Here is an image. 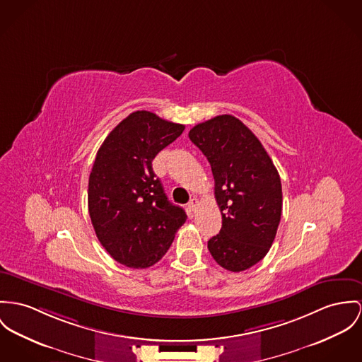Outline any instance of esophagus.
<instances>
[{"mask_svg": "<svg viewBox=\"0 0 362 362\" xmlns=\"http://www.w3.org/2000/svg\"><path fill=\"white\" fill-rule=\"evenodd\" d=\"M198 205H199V201H198L197 198H192V199L189 201V204H187V206H189V209H190L192 212H195V211H197Z\"/></svg>", "mask_w": 362, "mask_h": 362, "instance_id": "esophagus-1", "label": "esophagus"}]
</instances>
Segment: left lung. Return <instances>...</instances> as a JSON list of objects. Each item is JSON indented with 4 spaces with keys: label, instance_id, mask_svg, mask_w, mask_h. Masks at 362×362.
Instances as JSON below:
<instances>
[{
    "label": "left lung",
    "instance_id": "8db88e82",
    "mask_svg": "<svg viewBox=\"0 0 362 362\" xmlns=\"http://www.w3.org/2000/svg\"><path fill=\"white\" fill-rule=\"evenodd\" d=\"M189 138L209 161L222 228L208 250L223 269L240 273L270 250L281 221L279 170L250 128L223 114L190 129Z\"/></svg>",
    "mask_w": 362,
    "mask_h": 362
}]
</instances>
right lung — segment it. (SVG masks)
Returning a JSON list of instances; mask_svg holds the SVG:
<instances>
[{"label":"right lung","mask_w":362,"mask_h":362,"mask_svg":"<svg viewBox=\"0 0 362 362\" xmlns=\"http://www.w3.org/2000/svg\"><path fill=\"white\" fill-rule=\"evenodd\" d=\"M185 125L140 110L122 119L100 146L88 183V209L96 237L114 260L132 269L156 264L186 222L168 201L151 163Z\"/></svg>","instance_id":"right-lung-1"}]
</instances>
